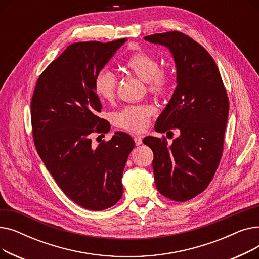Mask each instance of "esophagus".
Listing matches in <instances>:
<instances>
[{"label":"esophagus","instance_id":"34e87169","mask_svg":"<svg viewBox=\"0 0 259 259\" xmlns=\"http://www.w3.org/2000/svg\"><path fill=\"white\" fill-rule=\"evenodd\" d=\"M133 140H134V143H135V145H137V146H140L142 144V141H143L141 135H134Z\"/></svg>","mask_w":259,"mask_h":259}]
</instances>
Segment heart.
<instances>
[{
	"label": "heart",
	"instance_id": "1",
	"mask_svg": "<svg viewBox=\"0 0 259 259\" xmlns=\"http://www.w3.org/2000/svg\"><path fill=\"white\" fill-rule=\"evenodd\" d=\"M126 69L133 75L146 81L150 93L162 97L168 93L172 74L167 69H160L158 60L145 51H135L124 63ZM93 87L98 97L106 102H112L116 95L117 76L110 70L102 69L94 76ZM155 108L151 104L129 105L112 115L113 124L126 131L142 132L148 126Z\"/></svg>",
	"mask_w": 259,
	"mask_h": 259
}]
</instances>
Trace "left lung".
<instances>
[{"label":"left lung","mask_w":259,"mask_h":259,"mask_svg":"<svg viewBox=\"0 0 259 259\" xmlns=\"http://www.w3.org/2000/svg\"><path fill=\"white\" fill-rule=\"evenodd\" d=\"M168 47L176 64V86L170 102L156 120L159 133L181 134L167 139L147 137L158 192L174 201H187L205 190L223 155L229 99L213 58L200 44L180 31L145 36Z\"/></svg>","instance_id":"left-lung-1"}]
</instances>
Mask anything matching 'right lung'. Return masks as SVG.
<instances>
[{
  "mask_svg": "<svg viewBox=\"0 0 259 259\" xmlns=\"http://www.w3.org/2000/svg\"><path fill=\"white\" fill-rule=\"evenodd\" d=\"M97 40L68 46L37 78L31 100L32 137L36 151L62 191L78 206L102 211L122 195L121 178L135 144L125 132L92 146V133L110 125L98 116L102 104L95 74L126 42Z\"/></svg>",
  "mask_w": 259,
  "mask_h": 259,
  "instance_id": "obj_1",
  "label": "right lung"
}]
</instances>
